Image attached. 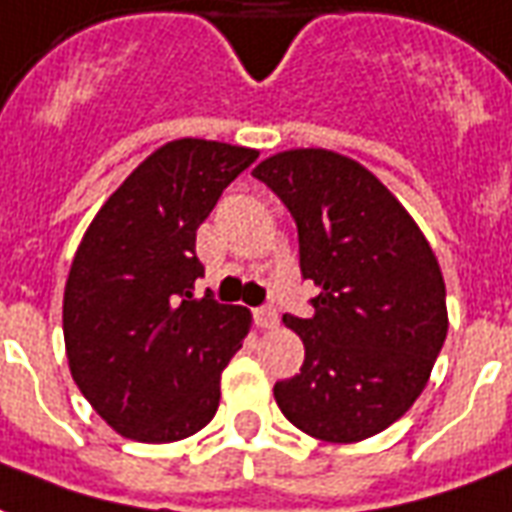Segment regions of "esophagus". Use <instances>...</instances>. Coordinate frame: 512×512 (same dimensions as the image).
<instances>
[{
	"label": "esophagus",
	"mask_w": 512,
	"mask_h": 512,
	"mask_svg": "<svg viewBox=\"0 0 512 512\" xmlns=\"http://www.w3.org/2000/svg\"><path fill=\"white\" fill-rule=\"evenodd\" d=\"M256 324L261 330H275L278 327V311L275 308H259L256 311Z\"/></svg>",
	"instance_id": "1"
}]
</instances>
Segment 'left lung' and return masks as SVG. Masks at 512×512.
Here are the masks:
<instances>
[{
    "mask_svg": "<svg viewBox=\"0 0 512 512\" xmlns=\"http://www.w3.org/2000/svg\"><path fill=\"white\" fill-rule=\"evenodd\" d=\"M253 177L297 220L300 267L316 283L300 335V374L275 401L313 439L352 445L404 417L447 338L445 278L434 248L374 171L322 147L286 149Z\"/></svg>",
    "mask_w": 512,
    "mask_h": 512,
    "instance_id": "1",
    "label": "left lung"
}]
</instances>
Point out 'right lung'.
<instances>
[{
  "label": "right lung",
  "instance_id": "right-lung-1",
  "mask_svg": "<svg viewBox=\"0 0 512 512\" xmlns=\"http://www.w3.org/2000/svg\"><path fill=\"white\" fill-rule=\"evenodd\" d=\"M259 149L177 138L130 171L81 237L62 300L73 382L117 434L193 436L220 404V374L253 316L196 297V229Z\"/></svg>",
  "mask_w": 512,
  "mask_h": 512
}]
</instances>
